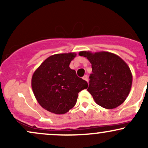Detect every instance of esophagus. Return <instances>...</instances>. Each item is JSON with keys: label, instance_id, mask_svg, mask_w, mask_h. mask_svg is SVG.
Wrapping results in <instances>:
<instances>
[{"label": "esophagus", "instance_id": "1", "mask_svg": "<svg viewBox=\"0 0 148 148\" xmlns=\"http://www.w3.org/2000/svg\"><path fill=\"white\" fill-rule=\"evenodd\" d=\"M83 79H84L85 81H86L87 82H88V75H85L84 77H83Z\"/></svg>", "mask_w": 148, "mask_h": 148}]
</instances>
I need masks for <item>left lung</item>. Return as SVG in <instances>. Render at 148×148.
<instances>
[{"instance_id":"obj_1","label":"left lung","mask_w":148,"mask_h":148,"mask_svg":"<svg viewBox=\"0 0 148 148\" xmlns=\"http://www.w3.org/2000/svg\"><path fill=\"white\" fill-rule=\"evenodd\" d=\"M92 64L88 91L95 102L107 109L121 105L128 97L132 85L130 67L116 54L100 51H80Z\"/></svg>"}]
</instances>
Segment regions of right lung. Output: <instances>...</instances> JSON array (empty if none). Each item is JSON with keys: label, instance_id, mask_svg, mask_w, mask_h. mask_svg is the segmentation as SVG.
Returning a JSON list of instances; mask_svg holds the SVG:
<instances>
[{"label": "right lung", "instance_id": "1", "mask_svg": "<svg viewBox=\"0 0 148 148\" xmlns=\"http://www.w3.org/2000/svg\"><path fill=\"white\" fill-rule=\"evenodd\" d=\"M76 56L75 53L51 56L33 73L34 95L40 106L51 113L68 112L76 104L79 92L88 88V83L69 67Z\"/></svg>", "mask_w": 148, "mask_h": 148}]
</instances>
